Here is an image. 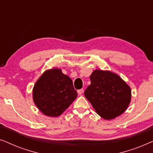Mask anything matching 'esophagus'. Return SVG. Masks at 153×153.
Returning <instances> with one entry per match:
<instances>
[{
  "mask_svg": "<svg viewBox=\"0 0 153 153\" xmlns=\"http://www.w3.org/2000/svg\"><path fill=\"white\" fill-rule=\"evenodd\" d=\"M83 92V89H80V90H78V91H77V93H78L79 95H82Z\"/></svg>",
  "mask_w": 153,
  "mask_h": 153,
  "instance_id": "esophagus-1",
  "label": "esophagus"
}]
</instances>
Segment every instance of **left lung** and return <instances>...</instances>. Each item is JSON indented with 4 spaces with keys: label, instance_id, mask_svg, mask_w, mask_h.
I'll return each mask as SVG.
<instances>
[{
    "label": "left lung",
    "instance_id": "obj_1",
    "mask_svg": "<svg viewBox=\"0 0 153 153\" xmlns=\"http://www.w3.org/2000/svg\"><path fill=\"white\" fill-rule=\"evenodd\" d=\"M91 83L84 92L98 115L106 120L120 116L130 103L131 89L118 75L96 70L90 76Z\"/></svg>",
    "mask_w": 153,
    "mask_h": 153
}]
</instances>
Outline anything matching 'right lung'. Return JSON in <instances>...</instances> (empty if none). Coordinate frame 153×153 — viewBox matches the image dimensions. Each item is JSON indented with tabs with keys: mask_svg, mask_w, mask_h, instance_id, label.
I'll return each mask as SVG.
<instances>
[{
	"mask_svg": "<svg viewBox=\"0 0 153 153\" xmlns=\"http://www.w3.org/2000/svg\"><path fill=\"white\" fill-rule=\"evenodd\" d=\"M76 97L72 79L56 68L46 71L33 88L35 104L44 114L50 117L61 115Z\"/></svg>",
	"mask_w": 153,
	"mask_h": 153,
	"instance_id": "add662e5",
	"label": "right lung"
}]
</instances>
